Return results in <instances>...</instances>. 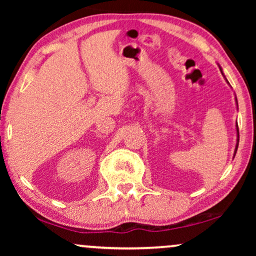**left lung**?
I'll use <instances>...</instances> for the list:
<instances>
[{"instance_id":"1","label":"left lung","mask_w":256,"mask_h":256,"mask_svg":"<svg viewBox=\"0 0 256 256\" xmlns=\"http://www.w3.org/2000/svg\"><path fill=\"white\" fill-rule=\"evenodd\" d=\"M220 68V66H219ZM220 71H222V68H220ZM222 76H224V73H222ZM227 82V80H226ZM236 104H238V101H236ZM236 134H238V140H236V152H234V156H236V150H238V146H239V128H238V124H236Z\"/></svg>"}]
</instances>
